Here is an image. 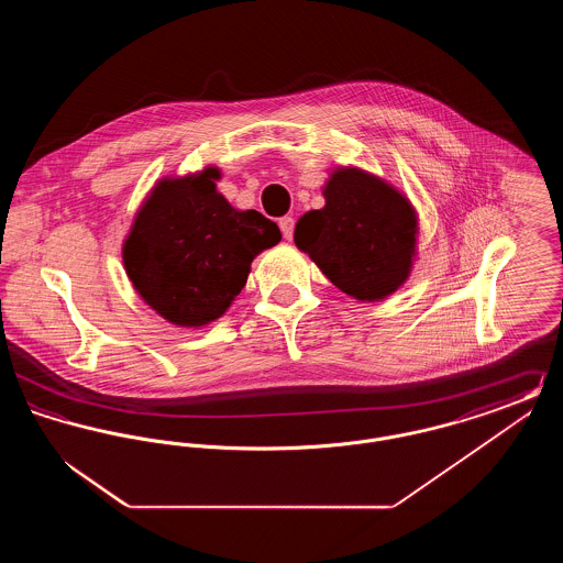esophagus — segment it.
<instances>
[{
    "mask_svg": "<svg viewBox=\"0 0 563 563\" xmlns=\"http://www.w3.org/2000/svg\"><path fill=\"white\" fill-rule=\"evenodd\" d=\"M278 225H280V232H283V236H285V239H287V241H291V239H294V230H295L294 217H280V221H278Z\"/></svg>",
    "mask_w": 563,
    "mask_h": 563,
    "instance_id": "esophagus-1",
    "label": "esophagus"
}]
</instances>
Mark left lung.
I'll use <instances>...</instances> for the list:
<instances>
[{"instance_id": "obj_1", "label": "left lung", "mask_w": 563, "mask_h": 563, "mask_svg": "<svg viewBox=\"0 0 563 563\" xmlns=\"http://www.w3.org/2000/svg\"><path fill=\"white\" fill-rule=\"evenodd\" d=\"M321 211L295 225V244L322 274L356 299H384L405 283L413 246L416 213L397 189L356 168L333 173Z\"/></svg>"}]
</instances>
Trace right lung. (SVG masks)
I'll return each instance as SVG.
<instances>
[{
    "label": "right lung",
    "mask_w": 563,
    "mask_h": 563,
    "mask_svg": "<svg viewBox=\"0 0 563 563\" xmlns=\"http://www.w3.org/2000/svg\"><path fill=\"white\" fill-rule=\"evenodd\" d=\"M217 168L164 179L134 219L124 266L134 289L166 321L200 327L241 294L251 262L280 241L257 211H236L217 194Z\"/></svg>",
    "instance_id": "1"
}]
</instances>
